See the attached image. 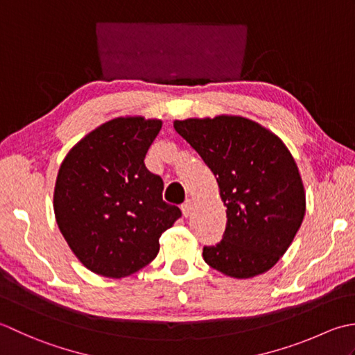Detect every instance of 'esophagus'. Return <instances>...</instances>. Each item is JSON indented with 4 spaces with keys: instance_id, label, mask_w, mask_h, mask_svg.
I'll return each instance as SVG.
<instances>
[{
    "instance_id": "obj_1",
    "label": "esophagus",
    "mask_w": 355,
    "mask_h": 355,
    "mask_svg": "<svg viewBox=\"0 0 355 355\" xmlns=\"http://www.w3.org/2000/svg\"><path fill=\"white\" fill-rule=\"evenodd\" d=\"M180 209H182V214L185 216V218H188V216H190L191 211H193V200L184 202L182 207H180Z\"/></svg>"
}]
</instances>
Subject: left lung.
<instances>
[{"instance_id": "left-lung-1", "label": "left lung", "mask_w": 355, "mask_h": 355, "mask_svg": "<svg viewBox=\"0 0 355 355\" xmlns=\"http://www.w3.org/2000/svg\"><path fill=\"white\" fill-rule=\"evenodd\" d=\"M198 151L219 185L227 228L205 262L234 279L271 270L294 241L306 209L305 188L293 155L257 122L220 114L173 122Z\"/></svg>"}]
</instances>
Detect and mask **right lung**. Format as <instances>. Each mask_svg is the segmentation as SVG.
Instances as JSON below:
<instances>
[{
	"mask_svg": "<svg viewBox=\"0 0 355 355\" xmlns=\"http://www.w3.org/2000/svg\"><path fill=\"white\" fill-rule=\"evenodd\" d=\"M162 121L114 118L85 135L58 171L53 209L87 270L121 279L147 266L180 209L162 199L161 176L144 164Z\"/></svg>",
	"mask_w": 355,
	"mask_h": 355,
	"instance_id": "1",
	"label": "right lung"
}]
</instances>
